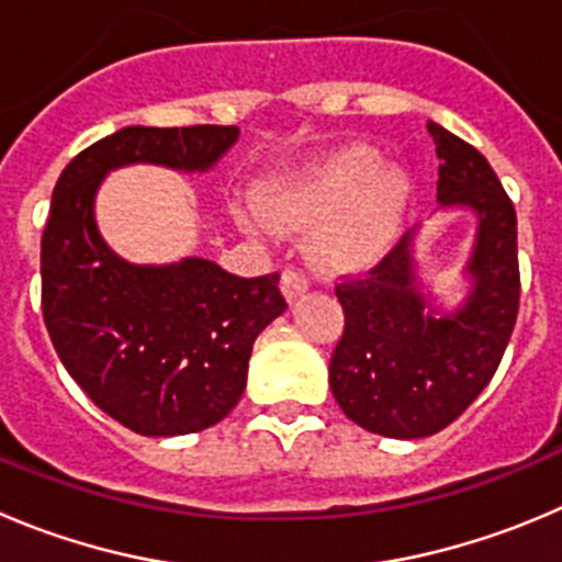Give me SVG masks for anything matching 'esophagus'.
<instances>
[{
	"mask_svg": "<svg viewBox=\"0 0 562 562\" xmlns=\"http://www.w3.org/2000/svg\"><path fill=\"white\" fill-rule=\"evenodd\" d=\"M281 292H284L286 301L295 303L297 297H303L308 292V278L301 270H295V267H286L281 272Z\"/></svg>",
	"mask_w": 562,
	"mask_h": 562,
	"instance_id": "obj_1",
	"label": "esophagus"
}]
</instances>
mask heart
<instances>
[{"label":"heart","instance_id":"heart-1","mask_svg":"<svg viewBox=\"0 0 562 562\" xmlns=\"http://www.w3.org/2000/svg\"><path fill=\"white\" fill-rule=\"evenodd\" d=\"M416 187L405 168L381 162L372 146H345L297 173L276 181L259 204L237 206L256 237L278 226H314L312 250L330 270H361L392 248L414 204Z\"/></svg>","mask_w":562,"mask_h":562}]
</instances>
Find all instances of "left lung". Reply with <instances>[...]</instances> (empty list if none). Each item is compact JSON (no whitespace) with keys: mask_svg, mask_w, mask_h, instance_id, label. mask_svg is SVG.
I'll return each instance as SVG.
<instances>
[{"mask_svg":"<svg viewBox=\"0 0 562 562\" xmlns=\"http://www.w3.org/2000/svg\"><path fill=\"white\" fill-rule=\"evenodd\" d=\"M438 154V204L477 217L463 276L472 290L441 312L422 290L414 232L367 278L336 286L345 334L330 356V392L347 419L386 438H425L456 422L488 386L518 314L516 210L488 159L427 121Z\"/></svg>","mask_w":562,"mask_h":562,"instance_id":"obj_1","label":"left lung"}]
</instances>
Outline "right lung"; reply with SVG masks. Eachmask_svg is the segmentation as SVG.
Segmentation results:
<instances>
[{"label": "right lung", "instance_id": "right-lung-1", "mask_svg": "<svg viewBox=\"0 0 562 562\" xmlns=\"http://www.w3.org/2000/svg\"><path fill=\"white\" fill-rule=\"evenodd\" d=\"M237 137V126H126L79 151L52 192L41 239L46 330L85 394L140 436H187L232 414L256 336L286 301L278 272L239 278L201 256L121 259L95 226V192L124 165L204 173Z\"/></svg>", "mask_w": 562, "mask_h": 562}]
</instances>
